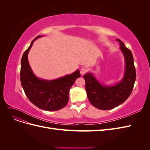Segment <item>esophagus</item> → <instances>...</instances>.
<instances>
[{
  "label": "esophagus",
  "mask_w": 150,
  "mask_h": 150,
  "mask_svg": "<svg viewBox=\"0 0 150 150\" xmlns=\"http://www.w3.org/2000/svg\"><path fill=\"white\" fill-rule=\"evenodd\" d=\"M86 72H87V69H86L85 67H83V68H81V69L80 73H81V75H84Z\"/></svg>",
  "instance_id": "1"
}]
</instances>
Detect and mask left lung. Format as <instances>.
<instances>
[{"mask_svg": "<svg viewBox=\"0 0 150 150\" xmlns=\"http://www.w3.org/2000/svg\"><path fill=\"white\" fill-rule=\"evenodd\" d=\"M120 49L125 61V74L120 82L112 85L101 83L92 72L84 76L86 91L89 102L99 110H108L124 103L132 92L136 80V70L132 52L120 39Z\"/></svg>", "mask_w": 150, "mask_h": 150, "instance_id": "left-lung-1", "label": "left lung"}]
</instances>
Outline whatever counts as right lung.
<instances>
[{"label":"right lung","mask_w":150,"mask_h":150,"mask_svg":"<svg viewBox=\"0 0 150 150\" xmlns=\"http://www.w3.org/2000/svg\"><path fill=\"white\" fill-rule=\"evenodd\" d=\"M44 35H38L21 59V82L26 96L35 106L49 111H57L64 108L69 101V93L77 78L81 77L77 69L73 73L53 80L39 78L32 70L28 61V54L34 42Z\"/></svg>","instance_id":"obj_1"}]
</instances>
